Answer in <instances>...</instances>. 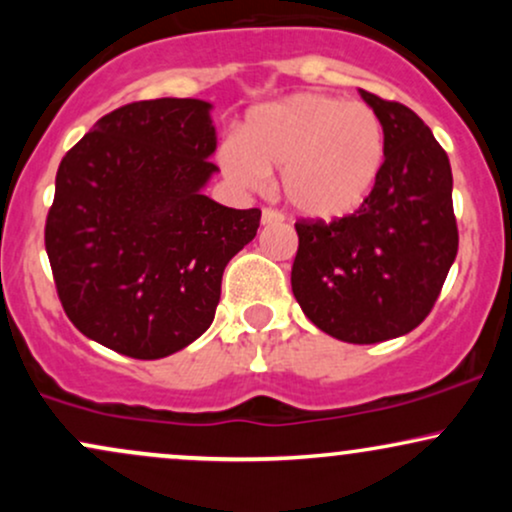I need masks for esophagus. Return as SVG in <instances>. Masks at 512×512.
Here are the masks:
<instances>
[{
    "instance_id": "obj_1",
    "label": "esophagus",
    "mask_w": 512,
    "mask_h": 512,
    "mask_svg": "<svg viewBox=\"0 0 512 512\" xmlns=\"http://www.w3.org/2000/svg\"><path fill=\"white\" fill-rule=\"evenodd\" d=\"M281 221H284V216H281L279 211L262 209V223H264V226H272V223H281Z\"/></svg>"
}]
</instances>
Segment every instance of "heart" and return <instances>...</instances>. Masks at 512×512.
<instances>
[{"label": "heart", "mask_w": 512, "mask_h": 512, "mask_svg": "<svg viewBox=\"0 0 512 512\" xmlns=\"http://www.w3.org/2000/svg\"><path fill=\"white\" fill-rule=\"evenodd\" d=\"M387 132L366 103L327 93H291L255 105L219 149V166L240 190H255L281 168V195L303 219L351 216L378 187Z\"/></svg>", "instance_id": "b5f03b06"}]
</instances>
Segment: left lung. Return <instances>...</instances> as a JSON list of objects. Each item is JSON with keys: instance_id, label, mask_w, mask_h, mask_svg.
Returning a JSON list of instances; mask_svg holds the SVG:
<instances>
[{"instance_id": "obj_1", "label": "left lung", "mask_w": 512, "mask_h": 512, "mask_svg": "<svg viewBox=\"0 0 512 512\" xmlns=\"http://www.w3.org/2000/svg\"><path fill=\"white\" fill-rule=\"evenodd\" d=\"M383 120L387 161L368 202L332 223H296L293 296L313 325L349 344L402 337L431 313L457 255L452 170L407 105L361 91Z\"/></svg>"}]
</instances>
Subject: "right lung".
Listing matches in <instances>:
<instances>
[{
  "label": "right lung",
  "instance_id": "1",
  "mask_svg": "<svg viewBox=\"0 0 512 512\" xmlns=\"http://www.w3.org/2000/svg\"><path fill=\"white\" fill-rule=\"evenodd\" d=\"M214 105L129 103L62 158L45 250L64 313L122 356L154 361L209 330L221 276L260 228V209L204 195L219 168Z\"/></svg>",
  "mask_w": 512,
  "mask_h": 512
}]
</instances>
